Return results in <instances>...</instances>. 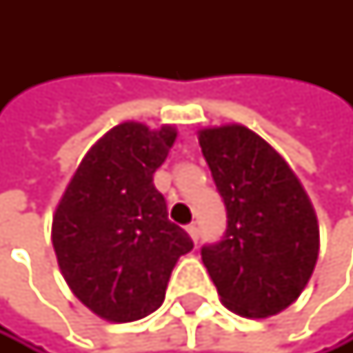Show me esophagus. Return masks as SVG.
Segmentation results:
<instances>
[{
	"label": "esophagus",
	"mask_w": 353,
	"mask_h": 353,
	"mask_svg": "<svg viewBox=\"0 0 353 353\" xmlns=\"http://www.w3.org/2000/svg\"><path fill=\"white\" fill-rule=\"evenodd\" d=\"M186 230H188L190 239L196 243V241H199V226H196V224H188V226H186Z\"/></svg>",
	"instance_id": "1"
}]
</instances>
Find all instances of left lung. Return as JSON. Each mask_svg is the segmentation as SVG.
<instances>
[{
	"label": "left lung",
	"mask_w": 353,
	"mask_h": 353,
	"mask_svg": "<svg viewBox=\"0 0 353 353\" xmlns=\"http://www.w3.org/2000/svg\"><path fill=\"white\" fill-rule=\"evenodd\" d=\"M201 152L226 205V235L201 250L226 309L271 318L290 307L318 263L316 210L275 148L243 125L199 131Z\"/></svg>",
	"instance_id": "left-lung-1"
}]
</instances>
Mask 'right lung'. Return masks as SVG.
<instances>
[{"label": "right lung", "mask_w": 353, "mask_h": 353, "mask_svg": "<svg viewBox=\"0 0 353 353\" xmlns=\"http://www.w3.org/2000/svg\"><path fill=\"white\" fill-rule=\"evenodd\" d=\"M175 137L171 125H116L90 145L52 214V245L67 286L105 322H135L157 311L175 263L192 250L152 182Z\"/></svg>", "instance_id": "obj_1"}]
</instances>
